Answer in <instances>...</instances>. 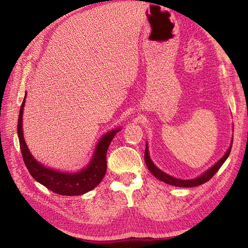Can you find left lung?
I'll return each instance as SVG.
<instances>
[{"label":"left lung","mask_w":248,"mask_h":248,"mask_svg":"<svg viewBox=\"0 0 248 248\" xmlns=\"http://www.w3.org/2000/svg\"><path fill=\"white\" fill-rule=\"evenodd\" d=\"M231 147H232V144L230 145L229 149L226 152L225 155L220 159L217 164L214 166H212L210 170H208L204 173H202V176L198 177V178H195L192 179V180H180V179H177V178H173L170 175H167V173L163 172L162 170H160L159 168H157L154 163H152L150 156H149V152H148V147L146 145V149H145V162L147 164V167H148V170L152 172V175L155 177H156L159 180L165 182L167 184H170V186H181V187H193V186H200V184H203L207 181H209L210 179H211L217 171L219 170L220 166L224 164V162L227 160V157L229 156L230 154V150H231Z\"/></svg>","instance_id":"obj_1"}]
</instances>
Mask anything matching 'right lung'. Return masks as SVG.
<instances>
[{
    "instance_id": "right-lung-1",
    "label": "right lung",
    "mask_w": 248,
    "mask_h": 248,
    "mask_svg": "<svg viewBox=\"0 0 248 248\" xmlns=\"http://www.w3.org/2000/svg\"><path fill=\"white\" fill-rule=\"evenodd\" d=\"M24 102L25 97L20 108L18 118V138L24 164L29 170L31 176L46 188H49L50 191L60 195H66V196L82 195L96 187L102 181L105 172H107V151L110 141L119 130L110 131L100 140L93 160L85 170L75 173L60 172L45 167L31 156L28 146L25 144L22 132Z\"/></svg>"
}]
</instances>
